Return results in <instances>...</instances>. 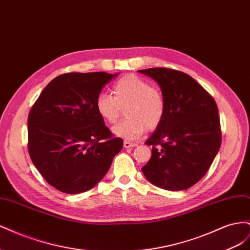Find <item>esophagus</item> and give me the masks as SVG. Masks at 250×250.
Masks as SVG:
<instances>
[{"instance_id":"1","label":"esophagus","mask_w":250,"mask_h":250,"mask_svg":"<svg viewBox=\"0 0 250 250\" xmlns=\"http://www.w3.org/2000/svg\"><path fill=\"white\" fill-rule=\"evenodd\" d=\"M137 146V143H132L129 141H124V147L125 148H131V147H135Z\"/></svg>"}]
</instances>
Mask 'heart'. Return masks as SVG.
<instances>
[{
	"label": "heart",
	"mask_w": 250,
	"mask_h": 250,
	"mask_svg": "<svg viewBox=\"0 0 250 250\" xmlns=\"http://www.w3.org/2000/svg\"><path fill=\"white\" fill-rule=\"evenodd\" d=\"M125 106L126 119L113 126L112 133L126 141L139 139L146 129H156L165 118L162 90L134 74L120 78L113 84L112 96L101 93L96 99L98 115L109 124L116 122Z\"/></svg>",
	"instance_id": "obj_1"
}]
</instances>
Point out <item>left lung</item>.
Masks as SVG:
<instances>
[{
  "mask_svg": "<svg viewBox=\"0 0 250 250\" xmlns=\"http://www.w3.org/2000/svg\"><path fill=\"white\" fill-rule=\"evenodd\" d=\"M139 72L157 82L166 100L163 122L146 141L152 155L142 171L158 188L186 190L206 175L220 149L217 104L186 73L167 67Z\"/></svg>",
  "mask_w": 250,
  "mask_h": 250,
  "instance_id": "1",
  "label": "left lung"
}]
</instances>
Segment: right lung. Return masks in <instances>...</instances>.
I'll list each match as a JSON object with an SVG mask.
<instances>
[{
	"label": "right lung",
	"mask_w": 250,
	"mask_h": 250,
	"mask_svg": "<svg viewBox=\"0 0 250 250\" xmlns=\"http://www.w3.org/2000/svg\"><path fill=\"white\" fill-rule=\"evenodd\" d=\"M118 74L66 73L43 88L28 117V151L47 183L66 194L95 187L123 147L98 115L96 99Z\"/></svg>",
	"instance_id": "add662e5"
}]
</instances>
